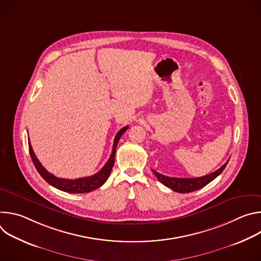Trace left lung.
Here are the masks:
<instances>
[{"instance_id":"left-lung-1","label":"left lung","mask_w":261,"mask_h":261,"mask_svg":"<svg viewBox=\"0 0 261 261\" xmlns=\"http://www.w3.org/2000/svg\"><path fill=\"white\" fill-rule=\"evenodd\" d=\"M228 161L224 165H222L216 171H214V172H212L207 175L200 176V177H193V178L170 177V176L163 175V174H161V173H159L155 170H153V172H154V174L156 175V177L158 178V180L160 182L165 185L166 187L170 188L171 190H173L175 192H178V193H189V192H193V191H196V190H199V189L203 188L205 185H207L210 181L215 179L223 170H224Z\"/></svg>"}]
</instances>
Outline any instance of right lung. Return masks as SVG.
<instances>
[{"instance_id": "obj_1", "label": "right lung", "mask_w": 261, "mask_h": 261, "mask_svg": "<svg viewBox=\"0 0 261 261\" xmlns=\"http://www.w3.org/2000/svg\"><path fill=\"white\" fill-rule=\"evenodd\" d=\"M129 127L126 126L124 128H122L118 134L115 137V142H114V147H113V152H111V155L108 159V161L105 163V165L101 168L100 171H98L97 173L91 175V176H87V177H81V178H76V179H67V178H60L55 176L54 174H51L50 172H48L43 166L42 164L39 162V160L37 159L31 143L29 142V151H30V155L31 158L33 160V163L38 171L40 173V175L49 184L51 185L53 187L64 191V192H68V193H76V194H81V193H88V192H92L96 189H98L99 187L107 180L111 169L114 167L115 164V156H116V151H117V145L118 142L121 138V136L125 133V131L128 129Z\"/></svg>"}]
</instances>
